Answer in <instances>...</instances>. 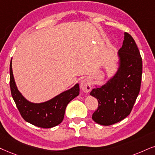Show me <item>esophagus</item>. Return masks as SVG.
Segmentation results:
<instances>
[{"label": "esophagus", "instance_id": "esophagus-1", "mask_svg": "<svg viewBox=\"0 0 155 155\" xmlns=\"http://www.w3.org/2000/svg\"><path fill=\"white\" fill-rule=\"evenodd\" d=\"M81 88L84 92H86V93H88V92L91 91V84L90 80L89 79H85L82 80L81 81Z\"/></svg>", "mask_w": 155, "mask_h": 155}]
</instances>
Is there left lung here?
I'll list each match as a JSON object with an SVG mask.
<instances>
[{"mask_svg": "<svg viewBox=\"0 0 155 155\" xmlns=\"http://www.w3.org/2000/svg\"><path fill=\"white\" fill-rule=\"evenodd\" d=\"M119 56L121 64L116 75L104 86L93 89L90 93L99 103L92 119L104 126L126 118L132 111L140 91L142 59L134 38L128 33L124 34Z\"/></svg>", "mask_w": 155, "mask_h": 155, "instance_id": "8db88e82", "label": "left lung"}]
</instances>
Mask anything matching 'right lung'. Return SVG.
<instances>
[{
  "label": "right lung",
  "instance_id": "right-lung-1",
  "mask_svg": "<svg viewBox=\"0 0 155 155\" xmlns=\"http://www.w3.org/2000/svg\"><path fill=\"white\" fill-rule=\"evenodd\" d=\"M10 87L13 100L23 119L31 124L46 129L56 126L63 121L66 106L79 94V87L77 84L71 89L60 94L46 102H29L17 89L11 61L10 64Z\"/></svg>",
  "mask_w": 155,
  "mask_h": 155
}]
</instances>
